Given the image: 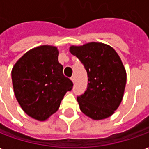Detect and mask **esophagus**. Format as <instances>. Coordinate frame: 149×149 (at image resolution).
I'll return each mask as SVG.
<instances>
[{
    "label": "esophagus",
    "instance_id": "esophagus-1",
    "mask_svg": "<svg viewBox=\"0 0 149 149\" xmlns=\"http://www.w3.org/2000/svg\"><path fill=\"white\" fill-rule=\"evenodd\" d=\"M71 81H72L73 83H74V82H75V81H76V78H75L74 76H72V77H71Z\"/></svg>",
    "mask_w": 149,
    "mask_h": 149
}]
</instances>
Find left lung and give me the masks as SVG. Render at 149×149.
Segmentation results:
<instances>
[{"instance_id": "1", "label": "left lung", "mask_w": 149, "mask_h": 149, "mask_svg": "<svg viewBox=\"0 0 149 149\" xmlns=\"http://www.w3.org/2000/svg\"><path fill=\"white\" fill-rule=\"evenodd\" d=\"M69 51L84 65L88 77L87 90L77 97L81 111L96 120L109 117L121 102L127 80L117 52L99 42L72 45Z\"/></svg>"}]
</instances>
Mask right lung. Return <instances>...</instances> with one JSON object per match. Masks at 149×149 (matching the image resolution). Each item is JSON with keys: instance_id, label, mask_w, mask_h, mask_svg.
I'll use <instances>...</instances> for the list:
<instances>
[{"instance_id": "obj_1", "label": "right lung", "mask_w": 149, "mask_h": 149, "mask_svg": "<svg viewBox=\"0 0 149 149\" xmlns=\"http://www.w3.org/2000/svg\"><path fill=\"white\" fill-rule=\"evenodd\" d=\"M56 47L41 45L28 51L12 69L15 97L28 116L45 121L58 110L72 82L63 74Z\"/></svg>"}]
</instances>
